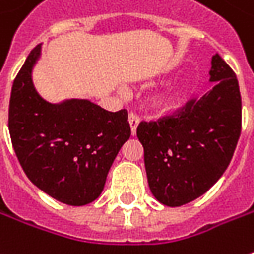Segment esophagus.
Here are the masks:
<instances>
[{
    "mask_svg": "<svg viewBox=\"0 0 254 254\" xmlns=\"http://www.w3.org/2000/svg\"><path fill=\"white\" fill-rule=\"evenodd\" d=\"M127 121H129V125H130V132H132V136H135V133H136V127H138V125H139L138 115H135V114H129Z\"/></svg>",
    "mask_w": 254,
    "mask_h": 254,
    "instance_id": "esophagus-1",
    "label": "esophagus"
}]
</instances>
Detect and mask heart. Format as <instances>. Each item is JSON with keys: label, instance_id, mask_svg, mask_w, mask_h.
<instances>
[{"label": "heart", "instance_id": "b5f03b06", "mask_svg": "<svg viewBox=\"0 0 254 254\" xmlns=\"http://www.w3.org/2000/svg\"><path fill=\"white\" fill-rule=\"evenodd\" d=\"M182 94V85L173 83V85H169V86H166V88H163V89H160V91L152 95L149 98L148 105L156 114H166V112L173 111L178 106V104L181 102Z\"/></svg>", "mask_w": 254, "mask_h": 254}]
</instances>
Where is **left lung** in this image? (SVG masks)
<instances>
[{"instance_id":"obj_1","label":"left lung","mask_w":254,"mask_h":254,"mask_svg":"<svg viewBox=\"0 0 254 254\" xmlns=\"http://www.w3.org/2000/svg\"><path fill=\"white\" fill-rule=\"evenodd\" d=\"M212 91L192 99L175 115L140 122L152 194L176 207L206 193L227 169L242 130V98L236 75L219 54L209 72Z\"/></svg>"}]
</instances>
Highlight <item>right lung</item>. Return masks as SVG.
I'll return each mask as SVG.
<instances>
[{
  "label": "right lung",
  "instance_id": "right-lung-1",
  "mask_svg": "<svg viewBox=\"0 0 254 254\" xmlns=\"http://www.w3.org/2000/svg\"><path fill=\"white\" fill-rule=\"evenodd\" d=\"M41 44L28 55L12 85L8 127L28 179L58 202L91 203L130 136L127 112H109L88 99L51 104L32 82Z\"/></svg>",
  "mask_w": 254,
  "mask_h": 254
}]
</instances>
